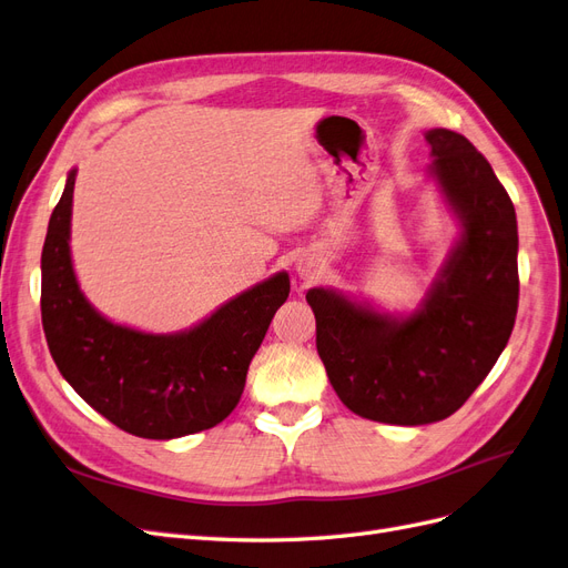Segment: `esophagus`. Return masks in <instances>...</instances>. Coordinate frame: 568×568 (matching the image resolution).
Masks as SVG:
<instances>
[{"mask_svg":"<svg viewBox=\"0 0 568 568\" xmlns=\"http://www.w3.org/2000/svg\"><path fill=\"white\" fill-rule=\"evenodd\" d=\"M297 271H300L302 278H312V275L316 273V264L314 262H300Z\"/></svg>","mask_w":568,"mask_h":568,"instance_id":"1","label":"esophagus"}]
</instances>
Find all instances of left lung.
<instances>
[{"label":"left lung","instance_id":"obj_1","mask_svg":"<svg viewBox=\"0 0 568 568\" xmlns=\"http://www.w3.org/2000/svg\"><path fill=\"white\" fill-rule=\"evenodd\" d=\"M426 142L462 237L418 310L387 316L335 290L306 293L333 390L354 414L395 426L455 414L507 347L518 310V231L505 185L464 135L433 128Z\"/></svg>","mask_w":568,"mask_h":568}]
</instances>
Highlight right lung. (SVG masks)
Returning <instances> with one entry per match:
<instances>
[{
    "label": "right lung",
    "instance_id": "add662e5",
    "mask_svg": "<svg viewBox=\"0 0 568 568\" xmlns=\"http://www.w3.org/2000/svg\"><path fill=\"white\" fill-rule=\"evenodd\" d=\"M75 171L42 247V328L61 376L113 426L148 440L214 428L245 390L252 356L290 295L287 273L225 302L200 326L152 335L104 318L80 293L71 262Z\"/></svg>",
    "mask_w": 568,
    "mask_h": 568
}]
</instances>
